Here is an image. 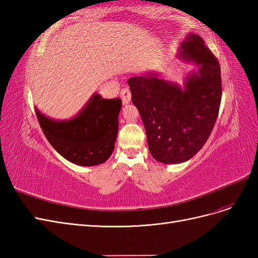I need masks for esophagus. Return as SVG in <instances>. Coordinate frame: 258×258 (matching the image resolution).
<instances>
[{"label": "esophagus", "instance_id": "1", "mask_svg": "<svg viewBox=\"0 0 258 258\" xmlns=\"http://www.w3.org/2000/svg\"><path fill=\"white\" fill-rule=\"evenodd\" d=\"M120 97H121L123 105L130 103V101H131V92H130L129 88H122L121 91H120Z\"/></svg>", "mask_w": 258, "mask_h": 258}]
</instances>
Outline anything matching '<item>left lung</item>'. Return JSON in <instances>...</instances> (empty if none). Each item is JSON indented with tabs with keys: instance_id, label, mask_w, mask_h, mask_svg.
I'll return each instance as SVG.
<instances>
[{
	"instance_id": "left-lung-1",
	"label": "left lung",
	"mask_w": 258,
	"mask_h": 258,
	"mask_svg": "<svg viewBox=\"0 0 258 258\" xmlns=\"http://www.w3.org/2000/svg\"><path fill=\"white\" fill-rule=\"evenodd\" d=\"M178 57L199 67L184 87L159 79L157 73L130 77L131 100L144 123L148 150L157 161L181 163L207 142L222 99L221 67L197 34H188Z\"/></svg>"
}]
</instances>
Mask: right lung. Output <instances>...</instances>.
<instances>
[{
    "mask_svg": "<svg viewBox=\"0 0 258 258\" xmlns=\"http://www.w3.org/2000/svg\"><path fill=\"white\" fill-rule=\"evenodd\" d=\"M121 100L95 93L70 120H53L35 108L37 120L50 145L62 157L79 166H97L112 155L118 132Z\"/></svg>",
    "mask_w": 258,
    "mask_h": 258,
    "instance_id": "right-lung-1",
    "label": "right lung"
}]
</instances>
